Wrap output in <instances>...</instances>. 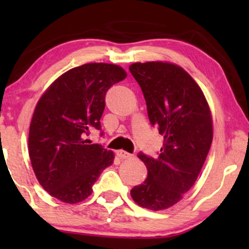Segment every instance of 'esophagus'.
<instances>
[{
	"label": "esophagus",
	"instance_id": "1",
	"mask_svg": "<svg viewBox=\"0 0 249 249\" xmlns=\"http://www.w3.org/2000/svg\"><path fill=\"white\" fill-rule=\"evenodd\" d=\"M117 155L120 159H131L132 158V155L130 154V153L125 152V151H124V149H119V151H117Z\"/></svg>",
	"mask_w": 249,
	"mask_h": 249
}]
</instances>
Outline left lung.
<instances>
[{
  "instance_id": "8db88e82",
  "label": "left lung",
  "mask_w": 249,
  "mask_h": 249,
  "mask_svg": "<svg viewBox=\"0 0 249 249\" xmlns=\"http://www.w3.org/2000/svg\"><path fill=\"white\" fill-rule=\"evenodd\" d=\"M129 70L144 94L149 121L164 138L158 159L139 153L148 176L130 194L139 206L166 210L182 199L203 168L213 139L212 114L198 84L180 66L151 61Z\"/></svg>"
}]
</instances>
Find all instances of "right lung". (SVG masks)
Masks as SVG:
<instances>
[{
    "instance_id": "add662e5",
    "label": "right lung",
    "mask_w": 249,
    "mask_h": 249,
    "mask_svg": "<svg viewBox=\"0 0 249 249\" xmlns=\"http://www.w3.org/2000/svg\"><path fill=\"white\" fill-rule=\"evenodd\" d=\"M127 77L124 68L86 63L56 78L37 102L29 127L28 152L40 186L63 203L83 202L114 153L86 136L101 129L105 94Z\"/></svg>"
}]
</instances>
